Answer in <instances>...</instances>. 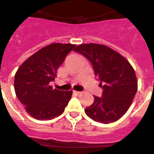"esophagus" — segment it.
<instances>
[{"mask_svg": "<svg viewBox=\"0 0 154 154\" xmlns=\"http://www.w3.org/2000/svg\"><path fill=\"white\" fill-rule=\"evenodd\" d=\"M73 93L75 94V95H79V94H81V92H79V91H73Z\"/></svg>", "mask_w": 154, "mask_h": 154, "instance_id": "1", "label": "esophagus"}]
</instances>
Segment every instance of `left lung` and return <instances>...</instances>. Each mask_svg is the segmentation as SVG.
I'll return each mask as SVG.
<instances>
[{
    "mask_svg": "<svg viewBox=\"0 0 154 154\" xmlns=\"http://www.w3.org/2000/svg\"><path fill=\"white\" fill-rule=\"evenodd\" d=\"M75 51L92 63L95 75L103 91L101 97L86 107V115L99 123H113L126 112L137 92L135 72L124 57L106 45L82 44Z\"/></svg>",
    "mask_w": 154,
    "mask_h": 154,
    "instance_id": "left-lung-1",
    "label": "left lung"
}]
</instances>
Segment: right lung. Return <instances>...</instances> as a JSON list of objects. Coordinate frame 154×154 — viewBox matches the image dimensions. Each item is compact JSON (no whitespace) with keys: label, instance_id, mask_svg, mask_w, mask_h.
<instances>
[{"label":"right lung","instance_id":"1","mask_svg":"<svg viewBox=\"0 0 154 154\" xmlns=\"http://www.w3.org/2000/svg\"><path fill=\"white\" fill-rule=\"evenodd\" d=\"M75 45L54 43L42 48L19 67L14 76L16 96L30 116L47 120L59 116L70 101L72 91L53 89L58 69Z\"/></svg>","mask_w":154,"mask_h":154}]
</instances>
